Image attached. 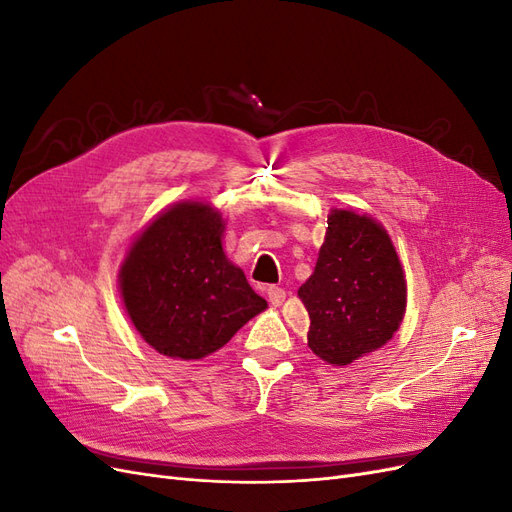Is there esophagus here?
Instances as JSON below:
<instances>
[{
	"label": "esophagus",
	"mask_w": 512,
	"mask_h": 512,
	"mask_svg": "<svg viewBox=\"0 0 512 512\" xmlns=\"http://www.w3.org/2000/svg\"><path fill=\"white\" fill-rule=\"evenodd\" d=\"M267 297H269V303L271 305H282L284 303V299H286V290L284 288H280V286H269L267 288Z\"/></svg>",
	"instance_id": "34e87169"
}]
</instances>
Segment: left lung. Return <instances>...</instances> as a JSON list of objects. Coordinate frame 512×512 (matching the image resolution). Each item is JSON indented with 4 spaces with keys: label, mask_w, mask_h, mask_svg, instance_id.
<instances>
[{
    "label": "left lung",
    "mask_w": 512,
    "mask_h": 512,
    "mask_svg": "<svg viewBox=\"0 0 512 512\" xmlns=\"http://www.w3.org/2000/svg\"><path fill=\"white\" fill-rule=\"evenodd\" d=\"M307 346L348 365L384 346L406 312V280L386 230L367 215L335 209L312 277L299 288Z\"/></svg>",
    "instance_id": "left-lung-1"
}]
</instances>
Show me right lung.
I'll list each match as a JSON object with an SVG mask.
<instances>
[{
    "mask_svg": "<svg viewBox=\"0 0 512 512\" xmlns=\"http://www.w3.org/2000/svg\"><path fill=\"white\" fill-rule=\"evenodd\" d=\"M222 215L179 203L138 237L119 273L130 320L149 346L194 361L220 350L267 307L222 250Z\"/></svg>",
    "mask_w": 512,
    "mask_h": 512,
    "instance_id": "obj_1",
    "label": "right lung"
}]
</instances>
